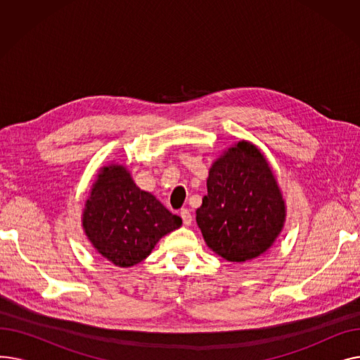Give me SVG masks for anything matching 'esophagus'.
I'll return each mask as SVG.
<instances>
[{
	"label": "esophagus",
	"mask_w": 360,
	"mask_h": 360,
	"mask_svg": "<svg viewBox=\"0 0 360 360\" xmlns=\"http://www.w3.org/2000/svg\"><path fill=\"white\" fill-rule=\"evenodd\" d=\"M179 214H181V217H182V221H184V224L190 226V224L193 223V214H191V212L188 210V209H181Z\"/></svg>",
	"instance_id": "esophagus-1"
}]
</instances>
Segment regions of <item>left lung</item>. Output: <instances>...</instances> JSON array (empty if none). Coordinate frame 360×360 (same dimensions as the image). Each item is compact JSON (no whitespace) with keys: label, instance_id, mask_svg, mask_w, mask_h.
<instances>
[{"label":"left lung","instance_id":"8db88e82","mask_svg":"<svg viewBox=\"0 0 360 360\" xmlns=\"http://www.w3.org/2000/svg\"><path fill=\"white\" fill-rule=\"evenodd\" d=\"M285 201L259 150L239 141L209 172L197 224L217 255L243 262L266 252L285 221Z\"/></svg>","mask_w":360,"mask_h":360}]
</instances>
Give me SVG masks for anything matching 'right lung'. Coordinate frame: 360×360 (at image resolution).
Returning <instances> with one entry per match:
<instances>
[{"label":"right lung","instance_id":"add662e5","mask_svg":"<svg viewBox=\"0 0 360 360\" xmlns=\"http://www.w3.org/2000/svg\"><path fill=\"white\" fill-rule=\"evenodd\" d=\"M181 224V217L155 195L141 191L121 165L102 169L83 213L89 240L118 267L141 262L162 236Z\"/></svg>","mask_w":360,"mask_h":360}]
</instances>
